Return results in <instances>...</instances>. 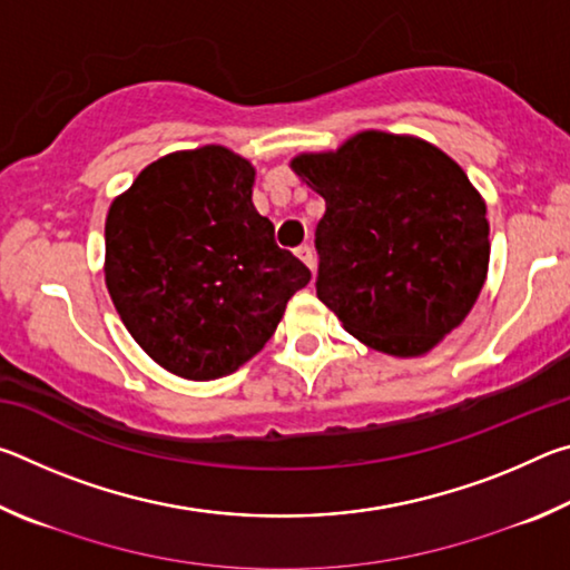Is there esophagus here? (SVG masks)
<instances>
[{"instance_id": "obj_1", "label": "esophagus", "mask_w": 570, "mask_h": 570, "mask_svg": "<svg viewBox=\"0 0 570 570\" xmlns=\"http://www.w3.org/2000/svg\"><path fill=\"white\" fill-rule=\"evenodd\" d=\"M296 256H298V262H304L308 268H314V254H312V246L308 244H302L296 248Z\"/></svg>"}]
</instances>
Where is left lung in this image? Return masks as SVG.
<instances>
[{"instance_id": "1", "label": "left lung", "mask_w": 570, "mask_h": 570, "mask_svg": "<svg viewBox=\"0 0 570 570\" xmlns=\"http://www.w3.org/2000/svg\"><path fill=\"white\" fill-rule=\"evenodd\" d=\"M298 180L326 204L316 296L370 350L422 356L465 322L488 278V206L432 142L362 130L298 153Z\"/></svg>"}]
</instances>
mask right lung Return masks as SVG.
I'll list each match as a JSON object with an SVG mask.
<instances>
[{"label": "right lung", "mask_w": 570, "mask_h": 570, "mask_svg": "<svg viewBox=\"0 0 570 570\" xmlns=\"http://www.w3.org/2000/svg\"><path fill=\"white\" fill-rule=\"evenodd\" d=\"M256 168L226 146L168 153L105 218V286L125 330L183 380L226 377L264 350L308 268L274 240Z\"/></svg>", "instance_id": "add662e5"}]
</instances>
